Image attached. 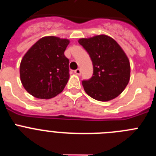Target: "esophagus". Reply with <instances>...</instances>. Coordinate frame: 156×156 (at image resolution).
Returning a JSON list of instances; mask_svg holds the SVG:
<instances>
[{
  "mask_svg": "<svg viewBox=\"0 0 156 156\" xmlns=\"http://www.w3.org/2000/svg\"><path fill=\"white\" fill-rule=\"evenodd\" d=\"M74 73H75L76 75H80L81 74V70L80 69H76L75 71H74Z\"/></svg>",
  "mask_w": 156,
  "mask_h": 156,
  "instance_id": "esophagus-1",
  "label": "esophagus"
}]
</instances>
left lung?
I'll list each match as a JSON object with an SVG mask.
<instances>
[{
	"label": "left lung",
	"mask_w": 156,
	"mask_h": 156,
	"mask_svg": "<svg viewBox=\"0 0 156 156\" xmlns=\"http://www.w3.org/2000/svg\"><path fill=\"white\" fill-rule=\"evenodd\" d=\"M89 54L93 63V76L83 80L85 92L101 101H108L122 93L130 77L127 56L119 44L107 35H97L78 41Z\"/></svg>",
	"instance_id": "1"
}]
</instances>
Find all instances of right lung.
I'll return each mask as SVG.
<instances>
[{"label": "right lung", "instance_id": "1", "mask_svg": "<svg viewBox=\"0 0 156 156\" xmlns=\"http://www.w3.org/2000/svg\"><path fill=\"white\" fill-rule=\"evenodd\" d=\"M68 39L42 37L25 54L20 63V80L28 93L50 99L64 90L69 78V59L64 52Z\"/></svg>", "mask_w": 156, "mask_h": 156}]
</instances>
